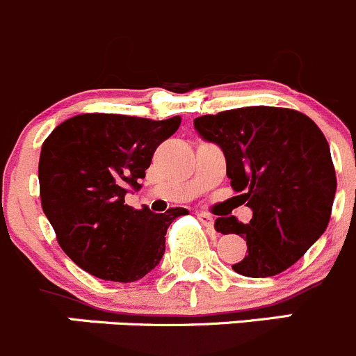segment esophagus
<instances>
[{"instance_id":"obj_1","label":"esophagus","mask_w":356,"mask_h":356,"mask_svg":"<svg viewBox=\"0 0 356 356\" xmlns=\"http://www.w3.org/2000/svg\"><path fill=\"white\" fill-rule=\"evenodd\" d=\"M197 218H199L200 223L206 225V227H211V225H213V216H211L209 213H204V211H200V213H197Z\"/></svg>"}]
</instances>
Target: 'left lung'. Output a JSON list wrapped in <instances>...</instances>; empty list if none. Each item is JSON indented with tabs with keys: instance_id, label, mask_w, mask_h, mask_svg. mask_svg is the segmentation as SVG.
I'll list each match as a JSON object with an SVG mask.
<instances>
[{
	"instance_id": "left-lung-1",
	"label": "left lung",
	"mask_w": 356,
	"mask_h": 356,
	"mask_svg": "<svg viewBox=\"0 0 356 356\" xmlns=\"http://www.w3.org/2000/svg\"><path fill=\"white\" fill-rule=\"evenodd\" d=\"M197 133L220 145L237 204L251 207L248 225L216 218L221 234H237L248 254L232 268L263 279L284 272L325 232L336 195L330 149L318 126L282 107H242L200 115Z\"/></svg>"
}]
</instances>
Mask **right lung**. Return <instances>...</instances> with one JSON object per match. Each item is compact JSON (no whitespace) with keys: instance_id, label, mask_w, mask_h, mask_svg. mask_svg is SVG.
I'll return each instance as SVG.
<instances>
[{"instance_id":"1","label":"right lung","mask_w":356,"mask_h":356,"mask_svg":"<svg viewBox=\"0 0 356 356\" xmlns=\"http://www.w3.org/2000/svg\"><path fill=\"white\" fill-rule=\"evenodd\" d=\"M179 122V115L152 121L79 114L44 140L38 170L41 206L60 248L84 272L126 284L159 265L168 227L188 211L135 209L124 204V195L140 188L154 152Z\"/></svg>"}]
</instances>
